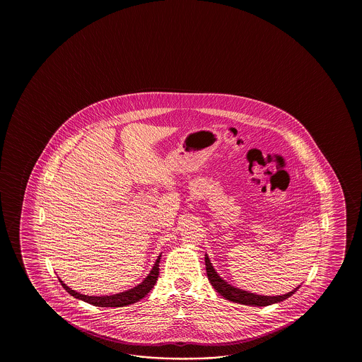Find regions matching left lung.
Here are the masks:
<instances>
[{
  "mask_svg": "<svg viewBox=\"0 0 362 362\" xmlns=\"http://www.w3.org/2000/svg\"><path fill=\"white\" fill-rule=\"evenodd\" d=\"M204 262H206V270H207V277L209 284L214 286L216 293H220L226 300L233 301V303H238L243 305H251V307H267L272 305L276 303L286 300L287 298H290L293 293L298 291V288L300 286H298L296 288H293V291L285 293V295H277V296H265V295H257V293L245 291L242 288H238L235 286L230 285L229 282H226L225 279L218 276V273L216 272L212 262L209 260L208 255H204Z\"/></svg>",
  "mask_w": 362,
  "mask_h": 362,
  "instance_id": "left-lung-1",
  "label": "left lung"
}]
</instances>
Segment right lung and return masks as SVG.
Returning <instances> with one entry per match:
<instances>
[{
  "mask_svg": "<svg viewBox=\"0 0 362 362\" xmlns=\"http://www.w3.org/2000/svg\"><path fill=\"white\" fill-rule=\"evenodd\" d=\"M160 257H162V254H159L156 262H155L154 267H153V269L150 270V273L147 274V277L145 278L141 284L134 286L133 288L125 290L123 293H112V295H103V296H89V295H83V293H77L75 290H71L69 286L66 285V284L62 281L61 278H59V282H61V285L63 286V288H64L71 296L76 298L78 300L89 303V304H92V305H95V307H125V305L134 304V303L141 300L142 298H145L147 293L153 290V287H154L156 281H158V276H159V262H160Z\"/></svg>",
  "mask_w": 362,
  "mask_h": 362,
  "instance_id": "add662e5",
  "label": "right lung"
}]
</instances>
